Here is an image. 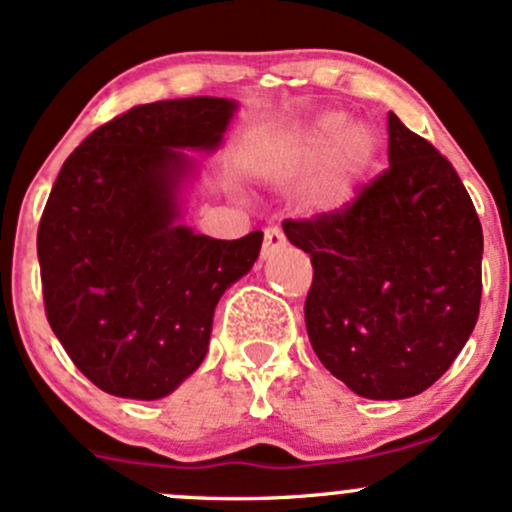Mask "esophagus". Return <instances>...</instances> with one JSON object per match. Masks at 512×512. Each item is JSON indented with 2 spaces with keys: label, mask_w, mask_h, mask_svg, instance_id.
<instances>
[{
  "label": "esophagus",
  "mask_w": 512,
  "mask_h": 512,
  "mask_svg": "<svg viewBox=\"0 0 512 512\" xmlns=\"http://www.w3.org/2000/svg\"><path fill=\"white\" fill-rule=\"evenodd\" d=\"M284 245H286V238H284L282 228L279 226L265 228V243H262V257H265V260L277 255L279 250H284Z\"/></svg>",
  "instance_id": "obj_1"
}]
</instances>
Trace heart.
<instances>
[{
  "instance_id": "heart-1",
  "label": "heart",
  "mask_w": 512,
  "mask_h": 512,
  "mask_svg": "<svg viewBox=\"0 0 512 512\" xmlns=\"http://www.w3.org/2000/svg\"><path fill=\"white\" fill-rule=\"evenodd\" d=\"M376 150L374 133L352 126L350 116L340 111L318 116L286 145L279 172L289 182L311 179L303 194V206L311 213H333L355 196L357 184L372 170Z\"/></svg>"
}]
</instances>
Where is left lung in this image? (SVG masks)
Returning a JSON list of instances; mask_svg holds the SVG:
<instances>
[{
    "mask_svg": "<svg viewBox=\"0 0 512 512\" xmlns=\"http://www.w3.org/2000/svg\"><path fill=\"white\" fill-rule=\"evenodd\" d=\"M284 233L311 255L308 340L347 389L398 401L447 372L479 318L484 233L435 145L389 114V167L338 211L286 218Z\"/></svg>",
    "mask_w": 512,
    "mask_h": 512,
    "instance_id": "left-lung-1",
    "label": "left lung"
}]
</instances>
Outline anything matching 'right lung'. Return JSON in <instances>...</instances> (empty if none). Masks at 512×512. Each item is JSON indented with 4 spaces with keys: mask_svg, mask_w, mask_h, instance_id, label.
Returning a JSON list of instances; mask_svg holds the SVG:
<instances>
[{
    "mask_svg": "<svg viewBox=\"0 0 512 512\" xmlns=\"http://www.w3.org/2000/svg\"><path fill=\"white\" fill-rule=\"evenodd\" d=\"M235 101L133 106L65 160L38 226L46 316L101 391L155 401L199 369L216 303L255 265L262 230L216 240L179 226L182 150H213Z\"/></svg>",
    "mask_w": 512,
    "mask_h": 512,
    "instance_id": "1",
    "label": "right lung"
}]
</instances>
